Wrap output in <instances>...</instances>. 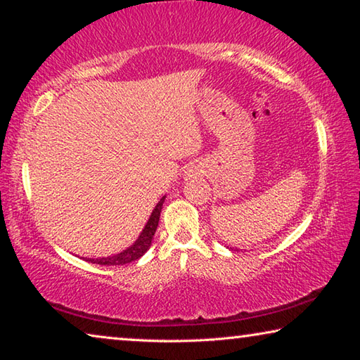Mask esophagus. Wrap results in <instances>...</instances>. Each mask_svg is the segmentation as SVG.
Listing matches in <instances>:
<instances>
[{"label":"esophagus","mask_w":360,"mask_h":360,"mask_svg":"<svg viewBox=\"0 0 360 360\" xmlns=\"http://www.w3.org/2000/svg\"><path fill=\"white\" fill-rule=\"evenodd\" d=\"M200 173H202V169H200V168H192V169H188V172H187V176H188V178H191V176L200 174Z\"/></svg>","instance_id":"1"}]
</instances>
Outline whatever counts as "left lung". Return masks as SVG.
I'll return each mask as SVG.
<instances>
[{
  "instance_id": "8db88e82",
  "label": "left lung",
  "mask_w": 360,
  "mask_h": 360,
  "mask_svg": "<svg viewBox=\"0 0 360 360\" xmlns=\"http://www.w3.org/2000/svg\"><path fill=\"white\" fill-rule=\"evenodd\" d=\"M231 249V251H233V249H235V251H238V249H236V248H230Z\"/></svg>"
}]
</instances>
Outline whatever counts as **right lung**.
Segmentation results:
<instances>
[{
  "label": "right lung",
  "mask_w": 360,
  "mask_h": 360,
  "mask_svg": "<svg viewBox=\"0 0 360 360\" xmlns=\"http://www.w3.org/2000/svg\"><path fill=\"white\" fill-rule=\"evenodd\" d=\"M163 202H165V197L160 198V202L155 205V208L152 210L150 216L148 219V222H146L144 229L139 236L136 238V241L133 243L131 246H129L124 251L119 252V254H114V255H109V257H98V259H89V257H84V260L87 262H92V264H98V265H125V264H130V262H135L139 257H143V255L148 252V249L152 245V238H154L155 235V230H157V225L158 221H160V212H162V206Z\"/></svg>",
  "instance_id": "right-lung-1"
}]
</instances>
